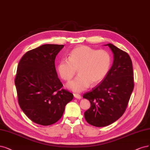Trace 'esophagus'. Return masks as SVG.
Listing matches in <instances>:
<instances>
[{
    "label": "esophagus",
    "mask_w": 150,
    "mask_h": 150,
    "mask_svg": "<svg viewBox=\"0 0 150 150\" xmlns=\"http://www.w3.org/2000/svg\"><path fill=\"white\" fill-rule=\"evenodd\" d=\"M74 97L76 99H81V95L78 94H74Z\"/></svg>",
    "instance_id": "esophagus-1"
}]
</instances>
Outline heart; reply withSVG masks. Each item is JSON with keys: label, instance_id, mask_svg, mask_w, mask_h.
<instances>
[{"label": "heart", "instance_id": "heart-1", "mask_svg": "<svg viewBox=\"0 0 150 150\" xmlns=\"http://www.w3.org/2000/svg\"><path fill=\"white\" fill-rule=\"evenodd\" d=\"M112 58L104 50H96L86 45L78 46L72 50L68 59H61L56 65V71L62 79L69 81L79 73L66 86L75 92H81L104 79L110 70Z\"/></svg>", "mask_w": 150, "mask_h": 150}]
</instances>
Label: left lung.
I'll use <instances>...</instances> for the list:
<instances>
[{
	"label": "left lung",
	"instance_id": "left-lung-1",
	"mask_svg": "<svg viewBox=\"0 0 150 150\" xmlns=\"http://www.w3.org/2000/svg\"><path fill=\"white\" fill-rule=\"evenodd\" d=\"M106 46L113 53L111 68L101 82L83 95L91 103V107L84 112L85 119L97 127L110 125L122 116L134 88L130 56L111 43Z\"/></svg>",
	"mask_w": 150,
	"mask_h": 150
}]
</instances>
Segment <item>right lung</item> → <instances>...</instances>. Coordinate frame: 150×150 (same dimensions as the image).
Listing matches in <instances>:
<instances>
[{
  "instance_id": "add662e5",
  "label": "right lung",
  "mask_w": 150,
  "mask_h": 150,
  "mask_svg": "<svg viewBox=\"0 0 150 150\" xmlns=\"http://www.w3.org/2000/svg\"><path fill=\"white\" fill-rule=\"evenodd\" d=\"M63 45L46 44L27 51L19 61L15 84L18 104L34 123L48 126L58 122L73 94L63 85L55 68Z\"/></svg>"
}]
</instances>
